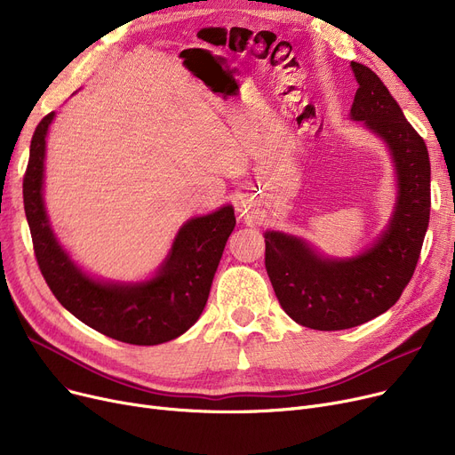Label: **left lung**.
<instances>
[{"label":"left lung","instance_id":"obj_1","mask_svg":"<svg viewBox=\"0 0 455 455\" xmlns=\"http://www.w3.org/2000/svg\"><path fill=\"white\" fill-rule=\"evenodd\" d=\"M360 88L350 117L387 143L398 179V201L387 230L363 254L347 259L319 256L300 237L266 232V269L282 309L314 330L363 324L400 299L410 283L429 223V155L374 71L352 62Z\"/></svg>","mask_w":455,"mask_h":455}]
</instances>
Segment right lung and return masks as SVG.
Here are the masks:
<instances>
[{
	"instance_id": "obj_1",
	"label": "right lung",
	"mask_w": 455,
	"mask_h": 455,
	"mask_svg": "<svg viewBox=\"0 0 455 455\" xmlns=\"http://www.w3.org/2000/svg\"><path fill=\"white\" fill-rule=\"evenodd\" d=\"M53 116L50 112L36 125L23 175V208L44 280L71 315L107 338L129 345H160L179 338L206 306L213 275L235 227L234 208L228 204L189 220L155 278L141 283L95 282L62 251L45 215V134Z\"/></svg>"
}]
</instances>
